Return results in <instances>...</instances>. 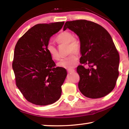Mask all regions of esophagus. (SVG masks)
<instances>
[{
    "label": "esophagus",
    "mask_w": 129,
    "mask_h": 129,
    "mask_svg": "<svg viewBox=\"0 0 129 129\" xmlns=\"http://www.w3.org/2000/svg\"><path fill=\"white\" fill-rule=\"evenodd\" d=\"M75 70L74 69H69L67 70V72H68L69 73H73V72H75Z\"/></svg>",
    "instance_id": "obj_1"
}]
</instances>
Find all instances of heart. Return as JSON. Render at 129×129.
<instances>
[{
	"mask_svg": "<svg viewBox=\"0 0 129 129\" xmlns=\"http://www.w3.org/2000/svg\"><path fill=\"white\" fill-rule=\"evenodd\" d=\"M73 38V34L69 31L61 32L56 37V41L59 44H67L68 45V51L71 52L72 51L76 52H79L80 50V44L77 39ZM47 50L53 60H57L59 58L58 54L56 47L51 42L48 43ZM78 57L75 53H71L68 56L61 59L57 62V65L58 67L64 68L65 69L72 68L77 64Z\"/></svg>",
	"mask_w": 129,
	"mask_h": 129,
	"instance_id": "heart-1",
	"label": "heart"
}]
</instances>
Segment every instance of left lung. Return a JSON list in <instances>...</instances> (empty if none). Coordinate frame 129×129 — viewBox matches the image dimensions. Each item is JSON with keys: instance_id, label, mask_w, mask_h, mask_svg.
Wrapping results in <instances>:
<instances>
[{"instance_id": "1", "label": "left lung", "mask_w": 129, "mask_h": 129, "mask_svg": "<svg viewBox=\"0 0 129 129\" xmlns=\"http://www.w3.org/2000/svg\"><path fill=\"white\" fill-rule=\"evenodd\" d=\"M68 28L80 41L78 88L83 95L99 99L114 88L118 77L119 56L109 32L97 23L86 20L68 21L63 30ZM88 65L85 69L83 64Z\"/></svg>"}]
</instances>
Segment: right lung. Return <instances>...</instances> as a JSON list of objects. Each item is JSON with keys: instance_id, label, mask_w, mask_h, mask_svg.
I'll return each instance as SVG.
<instances>
[{"instance_id": "1", "label": "right lung", "mask_w": 129, "mask_h": 129, "mask_svg": "<svg viewBox=\"0 0 129 129\" xmlns=\"http://www.w3.org/2000/svg\"><path fill=\"white\" fill-rule=\"evenodd\" d=\"M64 24L62 21L34 25L15 46L12 68L16 86L28 101L36 105L53 104L61 95L67 72L64 68L56 67L47 45Z\"/></svg>"}]
</instances>
